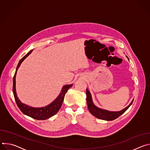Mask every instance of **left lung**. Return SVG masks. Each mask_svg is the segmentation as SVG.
I'll list each match as a JSON object with an SVG mask.
<instances>
[{"mask_svg":"<svg viewBox=\"0 0 150 150\" xmlns=\"http://www.w3.org/2000/svg\"><path fill=\"white\" fill-rule=\"evenodd\" d=\"M86 94H87V102L88 109L90 112L95 117L100 119L105 120H113L119 117L120 115H122L123 113H125L128 108H129L130 105L132 104L134 101L132 100L129 105L126 107V108H125L121 111L110 112V111L101 109L100 108H98L97 107H96L92 101L91 95L88 89H87L86 90Z\"/></svg>","mask_w":150,"mask_h":150,"instance_id":"1","label":"left lung"}]
</instances>
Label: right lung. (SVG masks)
<instances>
[{
  "instance_id": "1",
  "label": "right lung",
  "mask_w": 150,
  "mask_h": 150,
  "mask_svg": "<svg viewBox=\"0 0 150 150\" xmlns=\"http://www.w3.org/2000/svg\"><path fill=\"white\" fill-rule=\"evenodd\" d=\"M33 50L30 51L25 56H24L22 59H21L16 67V69L15 73V75L13 76V88H12V91L14 96V98L16 101V103L20 109V110L24 114L33 118L37 120H46L47 119H49L52 116H54L56 115L59 110H60L62 103L64 100V97H65V94L69 90L70 87L72 86V84L71 85H66L65 86H63L62 90V91L59 96L57 97V98L53 101L51 104L48 105L47 106L44 107V108H31V107H30L26 104H23V103H21V101L18 99L16 93V88H15V77L16 75V72L21 65V63L23 62V61L32 52Z\"/></svg>"
}]
</instances>
